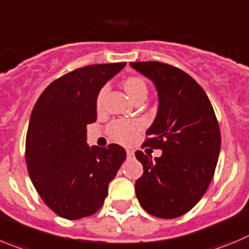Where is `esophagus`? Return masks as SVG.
I'll list each match as a JSON object with an SVG mask.
<instances>
[{"label": "esophagus", "instance_id": "esophagus-1", "mask_svg": "<svg viewBox=\"0 0 249 249\" xmlns=\"http://www.w3.org/2000/svg\"><path fill=\"white\" fill-rule=\"evenodd\" d=\"M133 154H134L133 150L127 149V157H128V158H132V157H133Z\"/></svg>", "mask_w": 249, "mask_h": 249}]
</instances>
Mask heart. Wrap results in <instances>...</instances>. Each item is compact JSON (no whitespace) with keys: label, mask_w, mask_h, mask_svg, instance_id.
I'll return each mask as SVG.
<instances>
[{"label":"heart","mask_w":249,"mask_h":249,"mask_svg":"<svg viewBox=\"0 0 249 249\" xmlns=\"http://www.w3.org/2000/svg\"><path fill=\"white\" fill-rule=\"evenodd\" d=\"M123 88L126 90L133 101L147 97L148 88L144 80L140 76H129L123 81ZM107 93V86H102L96 96V108L101 109L104 107L105 97ZM143 128V123L138 120H116L108 126V134L116 142L129 144L136 140L137 134Z\"/></svg>","instance_id":"heart-1"}]
</instances>
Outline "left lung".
I'll use <instances>...</instances> for the list:
<instances>
[{
  "label": "left lung",
  "mask_w": 249,
  "mask_h": 249,
  "mask_svg": "<svg viewBox=\"0 0 249 249\" xmlns=\"http://www.w3.org/2000/svg\"><path fill=\"white\" fill-rule=\"evenodd\" d=\"M129 65L158 91V113L142 147L163 150L156 159L136 152L144 170L136 181L137 199L156 217H179L200 201L215 174L221 148L217 118L204 89L179 68L159 61Z\"/></svg>",
  "instance_id": "left-lung-1"
}]
</instances>
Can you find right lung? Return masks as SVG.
Returning a JSON list of instances; mask_svg holds the SVG:
<instances>
[{"label": "right lung", "mask_w": 249, "mask_h": 249, "mask_svg": "<svg viewBox=\"0 0 249 249\" xmlns=\"http://www.w3.org/2000/svg\"><path fill=\"white\" fill-rule=\"evenodd\" d=\"M124 65L72 70L54 80L34 105L26 138L27 169L43 201L60 217L77 220L97 213L126 159L118 144H86V126L97 118V92Z\"/></svg>", "instance_id": "1"}]
</instances>
